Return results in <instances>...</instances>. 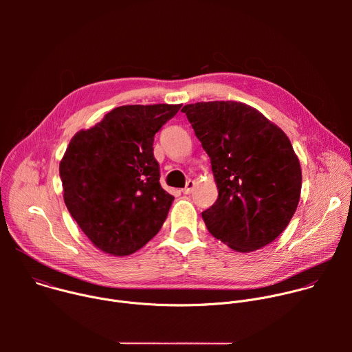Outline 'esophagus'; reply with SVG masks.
Segmentation results:
<instances>
[{"label": "esophagus", "mask_w": 352, "mask_h": 352, "mask_svg": "<svg viewBox=\"0 0 352 352\" xmlns=\"http://www.w3.org/2000/svg\"><path fill=\"white\" fill-rule=\"evenodd\" d=\"M193 188H195V181H188L186 182V186L182 189V192L185 193V195H189V193H192V190H193Z\"/></svg>", "instance_id": "esophagus-1"}]
</instances>
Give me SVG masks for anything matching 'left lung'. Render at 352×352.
Instances as JSON below:
<instances>
[{
	"mask_svg": "<svg viewBox=\"0 0 352 352\" xmlns=\"http://www.w3.org/2000/svg\"><path fill=\"white\" fill-rule=\"evenodd\" d=\"M181 111L210 157L219 189L202 213L209 232L238 252L273 242L291 221L302 186L287 135L239 102H202Z\"/></svg>",
	"mask_w": 352,
	"mask_h": 352,
	"instance_id": "obj_1",
	"label": "left lung"
}]
</instances>
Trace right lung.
Returning <instances> with one entry per match:
<instances>
[{
  "instance_id": "1",
  "label": "right lung",
  "mask_w": 352,
  "mask_h": 352,
  "mask_svg": "<svg viewBox=\"0 0 352 352\" xmlns=\"http://www.w3.org/2000/svg\"><path fill=\"white\" fill-rule=\"evenodd\" d=\"M181 104L121 106L79 131L60 163L64 202L96 248L126 256L152 239L174 196L160 185L155 135Z\"/></svg>"
}]
</instances>
